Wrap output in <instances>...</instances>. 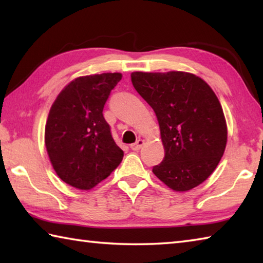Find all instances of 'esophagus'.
Segmentation results:
<instances>
[{"label": "esophagus", "instance_id": "34e87169", "mask_svg": "<svg viewBox=\"0 0 263 263\" xmlns=\"http://www.w3.org/2000/svg\"><path fill=\"white\" fill-rule=\"evenodd\" d=\"M144 145V140L142 139H139V140H137L135 144H132L130 147H131V149L132 151H139L140 148H141V146Z\"/></svg>", "mask_w": 263, "mask_h": 263}]
</instances>
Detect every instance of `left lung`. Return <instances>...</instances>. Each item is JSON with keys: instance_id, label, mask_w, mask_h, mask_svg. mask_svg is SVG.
Returning a JSON list of instances; mask_svg holds the SVG:
<instances>
[{"instance_id": "8db88e82", "label": "left lung", "mask_w": 263, "mask_h": 263, "mask_svg": "<svg viewBox=\"0 0 263 263\" xmlns=\"http://www.w3.org/2000/svg\"><path fill=\"white\" fill-rule=\"evenodd\" d=\"M133 87L157 115L164 147L153 167L175 191L195 188L210 176L224 154L228 127L210 86L185 72L131 74Z\"/></svg>"}]
</instances>
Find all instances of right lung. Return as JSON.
Listing matches in <instances>:
<instances>
[{"label":"right lung","instance_id":"add662e5","mask_svg":"<svg viewBox=\"0 0 263 263\" xmlns=\"http://www.w3.org/2000/svg\"><path fill=\"white\" fill-rule=\"evenodd\" d=\"M121 73L80 77L68 83L52 104L45 145L58 176L80 190L105 180L122 162L103 108Z\"/></svg>","mask_w":263,"mask_h":263}]
</instances>
